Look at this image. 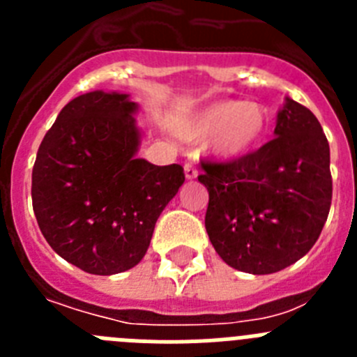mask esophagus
Instances as JSON below:
<instances>
[{
  "mask_svg": "<svg viewBox=\"0 0 357 357\" xmlns=\"http://www.w3.org/2000/svg\"><path fill=\"white\" fill-rule=\"evenodd\" d=\"M184 175H185V178H188V181H195V178L198 176V172H197V168H195V166H191V164H185Z\"/></svg>",
  "mask_w": 357,
  "mask_h": 357,
  "instance_id": "obj_1",
  "label": "esophagus"
}]
</instances>
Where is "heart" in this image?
Segmentation results:
<instances>
[{
	"label": "heart",
	"mask_w": 357,
	"mask_h": 357,
	"mask_svg": "<svg viewBox=\"0 0 357 357\" xmlns=\"http://www.w3.org/2000/svg\"><path fill=\"white\" fill-rule=\"evenodd\" d=\"M268 132V110L245 100H223L202 107L176 123L175 134L189 143L211 140V153L220 160L248 155Z\"/></svg>",
	"instance_id": "obj_1"
}]
</instances>
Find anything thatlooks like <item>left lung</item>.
<instances>
[{
    "mask_svg": "<svg viewBox=\"0 0 357 357\" xmlns=\"http://www.w3.org/2000/svg\"><path fill=\"white\" fill-rule=\"evenodd\" d=\"M275 139L232 162L202 164L209 191L206 229L218 255L239 272L266 275L304 257L333 198L331 151L314 114L286 98Z\"/></svg>",
    "mask_w": 357,
    "mask_h": 357,
    "instance_id": "obj_1",
    "label": "left lung"
}]
</instances>
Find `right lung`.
<instances>
[{"instance_id": "right-lung-1", "label": "right lung", "mask_w": 357, "mask_h": 357, "mask_svg": "<svg viewBox=\"0 0 357 357\" xmlns=\"http://www.w3.org/2000/svg\"><path fill=\"white\" fill-rule=\"evenodd\" d=\"M139 105L119 91L73 98L44 135L31 172V202L50 247L93 275L139 263L157 218L178 193L181 164L139 159Z\"/></svg>"}]
</instances>
